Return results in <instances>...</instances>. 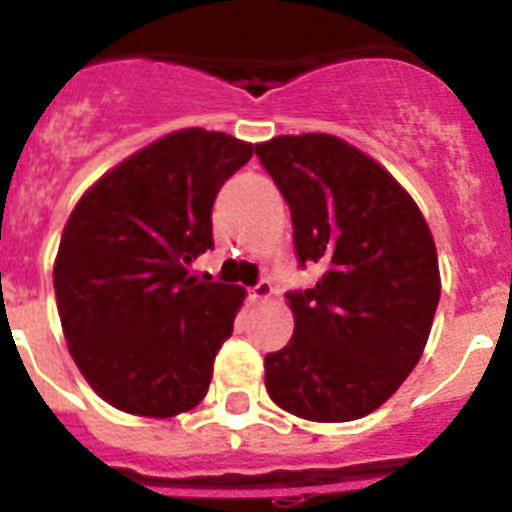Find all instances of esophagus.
Here are the masks:
<instances>
[{"mask_svg": "<svg viewBox=\"0 0 512 512\" xmlns=\"http://www.w3.org/2000/svg\"><path fill=\"white\" fill-rule=\"evenodd\" d=\"M271 292H274V287H271L269 279H261V282L256 284V287L248 289V300H251V302H264V300H269Z\"/></svg>", "mask_w": 512, "mask_h": 512, "instance_id": "esophagus-1", "label": "esophagus"}]
</instances>
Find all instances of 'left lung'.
<instances>
[{"label": "left lung", "mask_w": 512, "mask_h": 512, "mask_svg": "<svg viewBox=\"0 0 512 512\" xmlns=\"http://www.w3.org/2000/svg\"><path fill=\"white\" fill-rule=\"evenodd\" d=\"M256 156L292 212L300 266L323 269L312 289L287 292L295 333L266 354V390L297 418H364L395 395L431 333V230L413 197L336 135H279Z\"/></svg>", "instance_id": "1"}]
</instances>
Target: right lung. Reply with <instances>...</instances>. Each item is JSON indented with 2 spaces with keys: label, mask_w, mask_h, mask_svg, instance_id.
<instances>
[{
  "label": "right lung",
  "mask_w": 512,
  "mask_h": 512,
  "mask_svg": "<svg viewBox=\"0 0 512 512\" xmlns=\"http://www.w3.org/2000/svg\"><path fill=\"white\" fill-rule=\"evenodd\" d=\"M251 143L187 128L125 158L79 200L53 266L79 372L112 408L171 418L200 405L243 292L192 277L212 248V202Z\"/></svg>",
  "instance_id": "1"
}]
</instances>
